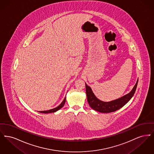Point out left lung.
I'll list each match as a JSON object with an SVG mask.
<instances>
[{
	"mask_svg": "<svg viewBox=\"0 0 154 154\" xmlns=\"http://www.w3.org/2000/svg\"><path fill=\"white\" fill-rule=\"evenodd\" d=\"M137 83L138 80L137 81L135 85L132 89V91L129 94L120 98H118L117 99L108 102H103L98 99L93 93L91 88L85 83L86 94L88 103L90 107L93 110L97 111L98 112L103 113H109L111 112H114L122 107L131 100V99L135 93L137 86Z\"/></svg>",
	"mask_w": 154,
	"mask_h": 154,
	"instance_id": "obj_1",
	"label": "left lung"
}]
</instances>
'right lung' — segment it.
<instances>
[{
    "mask_svg": "<svg viewBox=\"0 0 154 154\" xmlns=\"http://www.w3.org/2000/svg\"><path fill=\"white\" fill-rule=\"evenodd\" d=\"M65 102H66V97L64 99V100L62 101V102L61 103L58 107L52 109L51 110H47V111H40V112L41 113H44V114H47V113H51V112H55L56 111H57L58 110H60L61 108L63 107V106H64V104H65Z\"/></svg>",
    "mask_w": 154,
    "mask_h": 154,
    "instance_id": "right-lung-1",
    "label": "right lung"
}]
</instances>
